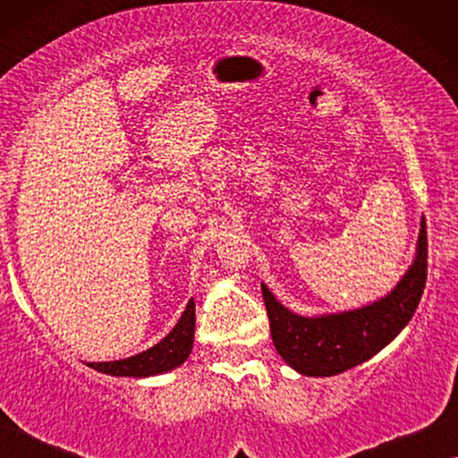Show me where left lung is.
Segmentation results:
<instances>
[{"instance_id":"obj_1","label":"left lung","mask_w":458,"mask_h":458,"mask_svg":"<svg viewBox=\"0 0 458 458\" xmlns=\"http://www.w3.org/2000/svg\"><path fill=\"white\" fill-rule=\"evenodd\" d=\"M428 279V231L425 221L417 259L394 292L362 309L325 317H298L281 306L262 285L271 337L287 365L310 377H329L371 359L396 337L421 300Z\"/></svg>"}]
</instances>
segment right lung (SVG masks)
I'll use <instances>...</instances> for the list:
<instances>
[{
  "mask_svg": "<svg viewBox=\"0 0 458 458\" xmlns=\"http://www.w3.org/2000/svg\"><path fill=\"white\" fill-rule=\"evenodd\" d=\"M193 329H196V304L190 300L179 323L165 340L156 344L146 352L131 356V359L112 362H89L91 369L99 373L116 375V377H148L158 375L185 362L193 346Z\"/></svg>",
  "mask_w": 458,
  "mask_h": 458,
  "instance_id": "obj_1",
  "label": "right lung"
}]
</instances>
